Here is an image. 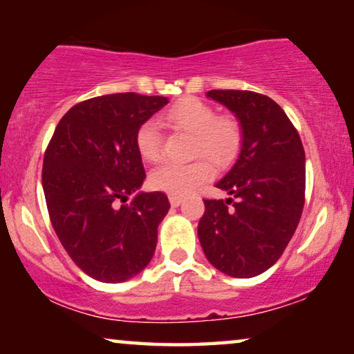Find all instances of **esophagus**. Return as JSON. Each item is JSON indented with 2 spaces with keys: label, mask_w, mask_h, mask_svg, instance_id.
Segmentation results:
<instances>
[{
  "label": "esophagus",
  "mask_w": 354,
  "mask_h": 354,
  "mask_svg": "<svg viewBox=\"0 0 354 354\" xmlns=\"http://www.w3.org/2000/svg\"><path fill=\"white\" fill-rule=\"evenodd\" d=\"M169 204H171L173 207H178V205L183 204V199H181V197H178V196H169Z\"/></svg>",
  "instance_id": "1"
}]
</instances>
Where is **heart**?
<instances>
[{"label": "heart", "mask_w": 354, "mask_h": 354, "mask_svg": "<svg viewBox=\"0 0 354 354\" xmlns=\"http://www.w3.org/2000/svg\"><path fill=\"white\" fill-rule=\"evenodd\" d=\"M165 120L174 128L194 134L192 153L205 155L218 167H228L238 158L244 142V129L234 116L221 115L209 103L196 97L181 98L165 113ZM136 147L144 160L155 162L162 153V134L152 120L142 122L136 133ZM214 176L209 160L191 163L165 162L150 173V185L171 196H187Z\"/></svg>", "instance_id": "1"}]
</instances>
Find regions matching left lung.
Listing matches in <instances>:
<instances>
[{
  "label": "left lung",
  "instance_id": "left-lung-1",
  "mask_svg": "<svg viewBox=\"0 0 354 354\" xmlns=\"http://www.w3.org/2000/svg\"><path fill=\"white\" fill-rule=\"evenodd\" d=\"M207 97L236 116L244 142L236 163L215 185L232 197L204 201L197 234L212 266L230 277L251 279L279 261L299 223L304 149L272 98L249 91H209Z\"/></svg>",
  "mask_w": 354,
  "mask_h": 354
}]
</instances>
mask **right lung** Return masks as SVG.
<instances>
[{"mask_svg":"<svg viewBox=\"0 0 354 354\" xmlns=\"http://www.w3.org/2000/svg\"><path fill=\"white\" fill-rule=\"evenodd\" d=\"M167 103L134 92L88 98L61 118L46 147L41 185L56 236L103 283L133 279L155 252L169 202L163 192H139L145 171L136 133Z\"/></svg>","mask_w":354,"mask_h":354,"instance_id":"right-lung-1","label":"right lung"}]
</instances>
